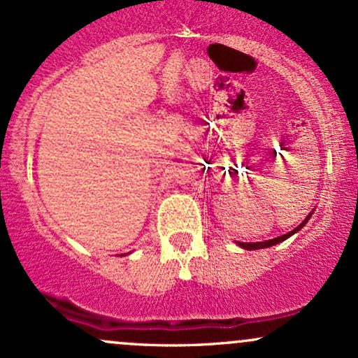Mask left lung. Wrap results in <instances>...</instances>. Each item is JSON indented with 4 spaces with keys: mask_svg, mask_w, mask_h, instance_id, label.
<instances>
[{
    "mask_svg": "<svg viewBox=\"0 0 358 358\" xmlns=\"http://www.w3.org/2000/svg\"><path fill=\"white\" fill-rule=\"evenodd\" d=\"M311 215H313V212H310V213H308V217H306V219L303 220L301 224H299L296 229H293V231H291V232L285 234V236H279V237H276V239H269V241H264V242H236V244L239 245V248H242V249H248V250L266 249V248H271V245H276V244H279V242H282V241L289 239V237L293 236V234H296L298 231H301V229L305 227V224H306V222L310 220V217H311Z\"/></svg>",
    "mask_w": 358,
    "mask_h": 358,
    "instance_id": "1",
    "label": "left lung"
}]
</instances>
